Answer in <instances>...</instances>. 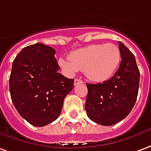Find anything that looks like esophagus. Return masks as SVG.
Masks as SVG:
<instances>
[{"label": "esophagus", "mask_w": 151, "mask_h": 151, "mask_svg": "<svg viewBox=\"0 0 151 151\" xmlns=\"http://www.w3.org/2000/svg\"><path fill=\"white\" fill-rule=\"evenodd\" d=\"M83 81H82L81 80H79V79H75V81H74V85L75 86H77L79 84H82Z\"/></svg>", "instance_id": "esophagus-1"}]
</instances>
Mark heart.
I'll list each match as a JSON object with an SVG mask.
<instances>
[{
    "mask_svg": "<svg viewBox=\"0 0 151 151\" xmlns=\"http://www.w3.org/2000/svg\"><path fill=\"white\" fill-rule=\"evenodd\" d=\"M121 60L119 47L113 43L92 44L74 51L69 61L60 58L58 63L66 73L83 70L86 77L95 82L109 80L117 69Z\"/></svg>",
    "mask_w": 151,
    "mask_h": 151,
    "instance_id": "b5f03b06",
    "label": "heart"
}]
</instances>
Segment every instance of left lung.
I'll use <instances>...</instances> for the list:
<instances>
[{"label":"left lung","instance_id":"8db88e82","mask_svg":"<svg viewBox=\"0 0 151 151\" xmlns=\"http://www.w3.org/2000/svg\"><path fill=\"white\" fill-rule=\"evenodd\" d=\"M118 45L122 62L113 77L103 83L86 84V113L99 125L112 126L124 119L138 94L140 71L135 56L122 42Z\"/></svg>","mask_w":151,"mask_h":151}]
</instances>
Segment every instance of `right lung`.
I'll return each instance as SVG.
<instances>
[{
	"instance_id": "obj_1",
	"label": "right lung",
	"mask_w": 151,
	"mask_h": 151,
	"mask_svg": "<svg viewBox=\"0 0 151 151\" xmlns=\"http://www.w3.org/2000/svg\"><path fill=\"white\" fill-rule=\"evenodd\" d=\"M55 53L52 47L38 42L24 47L12 64L9 84L13 104L35 127L55 121L73 89V79L58 73Z\"/></svg>"
}]
</instances>
